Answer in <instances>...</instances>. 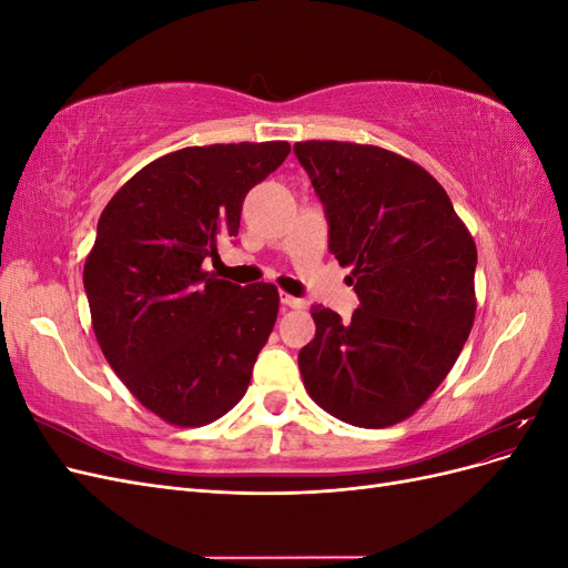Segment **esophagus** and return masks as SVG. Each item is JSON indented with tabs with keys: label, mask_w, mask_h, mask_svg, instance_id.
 I'll list each match as a JSON object with an SVG mask.
<instances>
[{
	"label": "esophagus",
	"mask_w": 568,
	"mask_h": 568,
	"mask_svg": "<svg viewBox=\"0 0 568 568\" xmlns=\"http://www.w3.org/2000/svg\"><path fill=\"white\" fill-rule=\"evenodd\" d=\"M282 305L288 307V311H305V301L296 298V296H288V294H282Z\"/></svg>",
	"instance_id": "34e87169"
}]
</instances>
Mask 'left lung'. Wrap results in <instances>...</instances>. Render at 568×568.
<instances>
[{"label":"left lung","instance_id":"1","mask_svg":"<svg viewBox=\"0 0 568 568\" xmlns=\"http://www.w3.org/2000/svg\"><path fill=\"white\" fill-rule=\"evenodd\" d=\"M329 217V251L359 307L313 305L298 353L307 395L332 417L384 428L432 398L476 317V244L445 189L400 153L355 142L294 146Z\"/></svg>","mask_w":568,"mask_h":568}]
</instances>
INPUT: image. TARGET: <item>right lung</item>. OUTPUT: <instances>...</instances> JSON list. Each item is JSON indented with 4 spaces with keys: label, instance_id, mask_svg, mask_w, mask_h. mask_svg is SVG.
I'll use <instances>...</instances> for the list:
<instances>
[{
    "label": "right lung",
    "instance_id": "1",
    "mask_svg": "<svg viewBox=\"0 0 568 568\" xmlns=\"http://www.w3.org/2000/svg\"><path fill=\"white\" fill-rule=\"evenodd\" d=\"M288 151V142H239L165 153L99 217L82 272L97 343L118 379L168 424H211L248 388L280 291L217 280L203 261L236 236L248 189Z\"/></svg>",
    "mask_w": 568,
    "mask_h": 568
}]
</instances>
